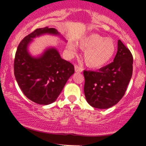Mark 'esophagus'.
<instances>
[{"label":"esophagus","instance_id":"obj_1","mask_svg":"<svg viewBox=\"0 0 146 146\" xmlns=\"http://www.w3.org/2000/svg\"><path fill=\"white\" fill-rule=\"evenodd\" d=\"M82 70H83V69H82V68L80 67V66H77V65L75 66V70H76V72H77V73H81Z\"/></svg>","mask_w":146,"mask_h":146}]
</instances>
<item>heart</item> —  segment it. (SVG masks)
I'll list each match as a JSON object with an SVG mask.
<instances>
[{
  "mask_svg": "<svg viewBox=\"0 0 146 146\" xmlns=\"http://www.w3.org/2000/svg\"><path fill=\"white\" fill-rule=\"evenodd\" d=\"M78 44L82 49L85 50V64L92 68H100L108 64L116 51V44L113 39L104 38L97 34H91L82 38ZM67 48L70 54H75L78 46L74 43H69Z\"/></svg>",
  "mask_w": 146,
  "mask_h": 146,
  "instance_id": "b5f03b06",
  "label": "heart"
}]
</instances>
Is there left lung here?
I'll return each mask as SVG.
<instances>
[{
	"instance_id": "8db88e82",
	"label": "left lung",
	"mask_w": 146,
	"mask_h": 146,
	"mask_svg": "<svg viewBox=\"0 0 146 146\" xmlns=\"http://www.w3.org/2000/svg\"><path fill=\"white\" fill-rule=\"evenodd\" d=\"M133 73V56L121 40L114 61L98 71L84 70V93L90 105L108 109L123 98Z\"/></svg>"
}]
</instances>
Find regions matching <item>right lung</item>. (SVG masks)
Returning <instances> with one entry per match:
<instances>
[{"label": "right lung", "instance_id": "add662e5", "mask_svg": "<svg viewBox=\"0 0 146 146\" xmlns=\"http://www.w3.org/2000/svg\"><path fill=\"white\" fill-rule=\"evenodd\" d=\"M44 35L62 37L55 28L36 29L26 36L17 47L14 61V74L17 84L29 100L47 105L56 100L74 66L63 59L56 47H48L41 55L33 56L29 46L35 38Z\"/></svg>", "mask_w": 146, "mask_h": 146}]
</instances>
